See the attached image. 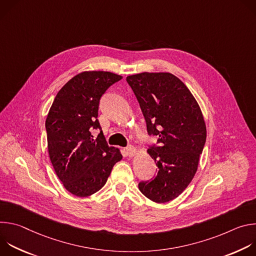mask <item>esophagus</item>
I'll return each instance as SVG.
<instances>
[{
    "instance_id": "esophagus-1",
    "label": "esophagus",
    "mask_w": 256,
    "mask_h": 256,
    "mask_svg": "<svg viewBox=\"0 0 256 256\" xmlns=\"http://www.w3.org/2000/svg\"><path fill=\"white\" fill-rule=\"evenodd\" d=\"M126 154H128L130 157H132V156L136 153V148L134 147V146L130 144V146H128V147H126Z\"/></svg>"
}]
</instances>
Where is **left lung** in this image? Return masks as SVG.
<instances>
[{"label":"left lung","mask_w":256,"mask_h":256,"mask_svg":"<svg viewBox=\"0 0 256 256\" xmlns=\"http://www.w3.org/2000/svg\"><path fill=\"white\" fill-rule=\"evenodd\" d=\"M147 124L149 136H158L148 153L157 174L140 181L138 190L163 204L177 198L190 184L202 153L206 128L200 108L188 90L170 72H140L126 77Z\"/></svg>","instance_id":"8db88e82"}]
</instances>
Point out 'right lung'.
Returning <instances> with one entry per match:
<instances>
[{"mask_svg":"<svg viewBox=\"0 0 256 256\" xmlns=\"http://www.w3.org/2000/svg\"><path fill=\"white\" fill-rule=\"evenodd\" d=\"M122 77L110 72H83L56 94L46 120L48 154L64 188L77 196H89L106 184L118 149L109 147L101 130L98 107L102 95ZM92 129H99L93 139Z\"/></svg>","mask_w":256,"mask_h":256,"instance_id":"obj_1","label":"right lung"}]
</instances>
